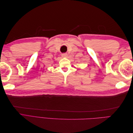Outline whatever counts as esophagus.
Here are the masks:
<instances>
[{
    "label": "esophagus",
    "mask_w": 133,
    "mask_h": 133,
    "mask_svg": "<svg viewBox=\"0 0 133 133\" xmlns=\"http://www.w3.org/2000/svg\"><path fill=\"white\" fill-rule=\"evenodd\" d=\"M62 56L63 57H65V58H66L67 56H68V54H66V53H63V54H62Z\"/></svg>",
    "instance_id": "1"
}]
</instances>
